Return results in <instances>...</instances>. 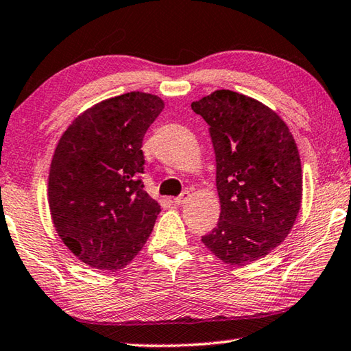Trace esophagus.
<instances>
[{"label": "esophagus", "instance_id": "esophagus-1", "mask_svg": "<svg viewBox=\"0 0 351 351\" xmlns=\"http://www.w3.org/2000/svg\"><path fill=\"white\" fill-rule=\"evenodd\" d=\"M188 199H189V191H183V193L179 195V197L174 199V204H176V205H183Z\"/></svg>", "mask_w": 351, "mask_h": 351}]
</instances>
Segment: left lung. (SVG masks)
<instances>
[{
	"label": "left lung",
	"instance_id": "1",
	"mask_svg": "<svg viewBox=\"0 0 351 351\" xmlns=\"http://www.w3.org/2000/svg\"><path fill=\"white\" fill-rule=\"evenodd\" d=\"M216 154L217 226L202 242L228 265H248L284 242L302 202V166L285 121L228 89L193 101Z\"/></svg>",
	"mask_w": 351,
	"mask_h": 351
}]
</instances>
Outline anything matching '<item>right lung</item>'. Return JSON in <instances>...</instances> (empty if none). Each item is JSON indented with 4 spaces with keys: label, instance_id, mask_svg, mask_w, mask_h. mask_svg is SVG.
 I'll return each instance as SVG.
<instances>
[{
    "label": "right lung",
    "instance_id": "1",
    "mask_svg": "<svg viewBox=\"0 0 351 351\" xmlns=\"http://www.w3.org/2000/svg\"><path fill=\"white\" fill-rule=\"evenodd\" d=\"M162 98L128 92L86 109L55 147L47 200L55 230L86 265L125 268L152 232L160 205L143 189V137Z\"/></svg>",
    "mask_w": 351,
    "mask_h": 351
}]
</instances>
